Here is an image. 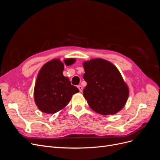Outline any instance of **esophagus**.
<instances>
[{"mask_svg":"<svg viewBox=\"0 0 160 160\" xmlns=\"http://www.w3.org/2000/svg\"><path fill=\"white\" fill-rule=\"evenodd\" d=\"M77 88H78V89H79V91H80V92L83 91V88H82L81 85H78V86H77Z\"/></svg>","mask_w":160,"mask_h":160,"instance_id":"34e87169","label":"esophagus"}]
</instances>
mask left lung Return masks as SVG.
Masks as SVG:
<instances>
[{
  "instance_id": "8db88e82",
  "label": "left lung",
  "mask_w": 160,
  "mask_h": 160,
  "mask_svg": "<svg viewBox=\"0 0 160 160\" xmlns=\"http://www.w3.org/2000/svg\"><path fill=\"white\" fill-rule=\"evenodd\" d=\"M87 85L83 96L95 112L108 115L117 113L126 103L129 89L114 65L95 59L83 63Z\"/></svg>"
}]
</instances>
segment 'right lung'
<instances>
[{"instance_id": "right-lung-1", "label": "right lung", "mask_w": 160, "mask_h": 160, "mask_svg": "<svg viewBox=\"0 0 160 160\" xmlns=\"http://www.w3.org/2000/svg\"><path fill=\"white\" fill-rule=\"evenodd\" d=\"M65 64L71 65L74 59H67ZM64 64L59 59H53L42 66L38 72L34 89V98L38 108L46 113H55L69 103L72 95L79 89L72 85L62 75Z\"/></svg>"}]
</instances>
